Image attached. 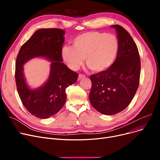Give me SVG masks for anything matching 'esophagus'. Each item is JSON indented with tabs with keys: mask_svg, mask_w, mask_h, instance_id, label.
<instances>
[{
	"mask_svg": "<svg viewBox=\"0 0 160 160\" xmlns=\"http://www.w3.org/2000/svg\"><path fill=\"white\" fill-rule=\"evenodd\" d=\"M85 78V75L80 73V74L79 75V77H78V81H79L80 79H81L82 78Z\"/></svg>",
	"mask_w": 160,
	"mask_h": 160,
	"instance_id": "obj_1",
	"label": "esophagus"
}]
</instances>
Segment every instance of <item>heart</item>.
Returning <instances> with one entry per match:
<instances>
[{
  "mask_svg": "<svg viewBox=\"0 0 160 160\" xmlns=\"http://www.w3.org/2000/svg\"><path fill=\"white\" fill-rule=\"evenodd\" d=\"M119 50V42L113 34L99 32L82 33L72 41V47L64 46L61 54L72 70H77L84 58L86 64L94 72H102L114 64Z\"/></svg>",
  "mask_w": 160,
  "mask_h": 160,
  "instance_id": "heart-1",
  "label": "heart"
}]
</instances>
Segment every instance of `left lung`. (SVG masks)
Returning a JSON list of instances; mask_svg holds the SVG:
<instances>
[{
  "label": "left lung",
  "mask_w": 160,
  "mask_h": 160,
  "mask_svg": "<svg viewBox=\"0 0 160 160\" xmlns=\"http://www.w3.org/2000/svg\"><path fill=\"white\" fill-rule=\"evenodd\" d=\"M116 28L119 50L117 58L108 70L92 74L89 99L100 113L114 115L125 109L138 88L141 62L136 44L124 28Z\"/></svg>",
  "instance_id": "1"
}]
</instances>
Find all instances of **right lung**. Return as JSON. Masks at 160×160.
<instances>
[{
  "mask_svg": "<svg viewBox=\"0 0 160 160\" xmlns=\"http://www.w3.org/2000/svg\"><path fill=\"white\" fill-rule=\"evenodd\" d=\"M64 34L59 28L38 30L21 46L17 55L15 76L18 96L26 110L37 118L46 119L57 114L67 99L66 88L76 82L79 76L62 62ZM37 57L52 61L51 73L42 88L31 90L23 78V64Z\"/></svg>",
  "mask_w": 160,
  "mask_h": 160,
  "instance_id": "1",
  "label": "right lung"
}]
</instances>
